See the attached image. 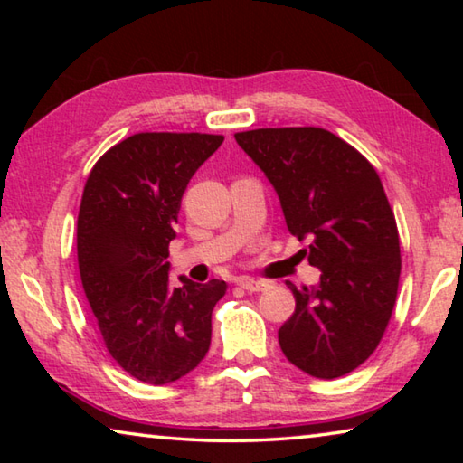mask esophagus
I'll return each instance as SVG.
<instances>
[{
  "mask_svg": "<svg viewBox=\"0 0 463 463\" xmlns=\"http://www.w3.org/2000/svg\"><path fill=\"white\" fill-rule=\"evenodd\" d=\"M237 284L242 289H247V292H265V289L269 288V284H265V281H255L250 278H239Z\"/></svg>",
  "mask_w": 463,
  "mask_h": 463,
  "instance_id": "34e87169",
  "label": "esophagus"
}]
</instances>
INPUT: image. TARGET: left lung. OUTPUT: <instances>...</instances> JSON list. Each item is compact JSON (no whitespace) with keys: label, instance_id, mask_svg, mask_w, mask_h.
I'll use <instances>...</instances> for the list:
<instances>
[{"label":"left lung","instance_id":"8db88e82","mask_svg":"<svg viewBox=\"0 0 463 463\" xmlns=\"http://www.w3.org/2000/svg\"><path fill=\"white\" fill-rule=\"evenodd\" d=\"M276 190L288 231L308 241L317 286L298 289L278 331L289 364L320 380L354 372L378 347L401 279V241L372 163L315 127L234 135Z\"/></svg>","mask_w":463,"mask_h":463}]
</instances>
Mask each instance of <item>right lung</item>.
I'll list each match as a JSON object with an SVG mask.
<instances>
[{
    "label": "right lung",
    "instance_id": "obj_1",
    "mask_svg": "<svg viewBox=\"0 0 463 463\" xmlns=\"http://www.w3.org/2000/svg\"><path fill=\"white\" fill-rule=\"evenodd\" d=\"M221 135L140 132L109 148L85 182L77 261L109 355L140 382L163 386L208 354L213 310L226 281L171 286L169 242L182 195L222 145Z\"/></svg>",
    "mask_w": 463,
    "mask_h": 463
}]
</instances>
